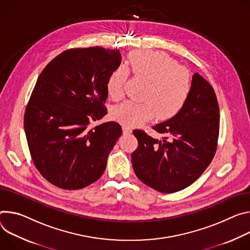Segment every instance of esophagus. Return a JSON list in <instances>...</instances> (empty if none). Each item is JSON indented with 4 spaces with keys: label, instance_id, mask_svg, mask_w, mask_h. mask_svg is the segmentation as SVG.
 <instances>
[{
    "label": "esophagus",
    "instance_id": "34e87169",
    "mask_svg": "<svg viewBox=\"0 0 250 250\" xmlns=\"http://www.w3.org/2000/svg\"><path fill=\"white\" fill-rule=\"evenodd\" d=\"M123 133L125 135H128V134H131L132 133V128L130 126H127V125H123Z\"/></svg>",
    "mask_w": 250,
    "mask_h": 250
}]
</instances>
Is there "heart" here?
<instances>
[{
  "instance_id": "heart-1",
  "label": "heart",
  "mask_w": 250,
  "mask_h": 250,
  "mask_svg": "<svg viewBox=\"0 0 250 250\" xmlns=\"http://www.w3.org/2000/svg\"><path fill=\"white\" fill-rule=\"evenodd\" d=\"M129 69L147 82L144 102L126 100L115 106L112 116L126 125H139L153 119H168L178 113L187 101L191 83L188 71L161 51H135L129 54ZM128 70L120 66L108 78V95L119 100L123 96Z\"/></svg>"
}]
</instances>
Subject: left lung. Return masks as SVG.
Segmentation results:
<instances>
[{"label":"left lung","instance_id":"obj_1","mask_svg":"<svg viewBox=\"0 0 250 250\" xmlns=\"http://www.w3.org/2000/svg\"><path fill=\"white\" fill-rule=\"evenodd\" d=\"M162 140L134 130L132 153L136 176L148 187L171 193L186 188L208 168L216 151L219 108L214 90L199 73L192 75L187 101L171 119L153 127Z\"/></svg>","mask_w":250,"mask_h":250}]
</instances>
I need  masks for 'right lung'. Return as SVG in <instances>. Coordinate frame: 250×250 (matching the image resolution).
<instances>
[{
    "label": "right lung",
    "instance_id": "1",
    "mask_svg": "<svg viewBox=\"0 0 250 250\" xmlns=\"http://www.w3.org/2000/svg\"><path fill=\"white\" fill-rule=\"evenodd\" d=\"M121 63L119 49H67L40 74L26 105L23 126L36 168L50 184L79 189L96 182L122 134L106 115L107 81Z\"/></svg>",
    "mask_w": 250,
    "mask_h": 250
}]
</instances>
